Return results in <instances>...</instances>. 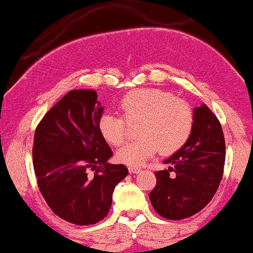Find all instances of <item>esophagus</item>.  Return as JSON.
<instances>
[{"instance_id":"1","label":"esophagus","mask_w":253,"mask_h":253,"mask_svg":"<svg viewBox=\"0 0 253 253\" xmlns=\"http://www.w3.org/2000/svg\"><path fill=\"white\" fill-rule=\"evenodd\" d=\"M128 171L130 173H138V172H140V169L136 167H128Z\"/></svg>"}]
</instances>
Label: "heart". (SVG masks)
Instances as JSON below:
<instances>
[{
    "label": "heart",
    "instance_id": "1",
    "mask_svg": "<svg viewBox=\"0 0 253 253\" xmlns=\"http://www.w3.org/2000/svg\"><path fill=\"white\" fill-rule=\"evenodd\" d=\"M121 117L106 113L98 120V130L106 143L119 146L127 138V125L138 124L135 140L117 152V158L130 167L144 164L157 151L169 156L189 140L195 124L189 103L161 89L133 90L120 100Z\"/></svg>",
    "mask_w": 253,
    "mask_h": 253
}]
</instances>
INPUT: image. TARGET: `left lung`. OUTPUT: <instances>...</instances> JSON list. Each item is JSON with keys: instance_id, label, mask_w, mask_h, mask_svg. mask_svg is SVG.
<instances>
[{"instance_id": "1", "label": "left lung", "mask_w": 253, "mask_h": 253, "mask_svg": "<svg viewBox=\"0 0 253 253\" xmlns=\"http://www.w3.org/2000/svg\"><path fill=\"white\" fill-rule=\"evenodd\" d=\"M195 124L188 143L156 171L150 201L168 220H182L202 211L216 193L225 165V138L216 115L206 104L194 109Z\"/></svg>"}]
</instances>
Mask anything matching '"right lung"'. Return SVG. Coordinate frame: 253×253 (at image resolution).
<instances>
[{
  "mask_svg": "<svg viewBox=\"0 0 253 253\" xmlns=\"http://www.w3.org/2000/svg\"><path fill=\"white\" fill-rule=\"evenodd\" d=\"M103 108L91 89L71 90L38 124L33 168L38 187L57 216L78 226L107 216L113 191L128 173L109 164L112 150L98 130Z\"/></svg>",
  "mask_w": 253,
  "mask_h": 253,
  "instance_id": "right-lung-1",
  "label": "right lung"
}]
</instances>
